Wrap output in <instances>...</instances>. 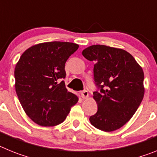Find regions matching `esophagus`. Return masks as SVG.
<instances>
[{
	"mask_svg": "<svg viewBox=\"0 0 157 157\" xmlns=\"http://www.w3.org/2000/svg\"><path fill=\"white\" fill-rule=\"evenodd\" d=\"M88 96H89L88 91L86 90H82L81 92V97L83 98V99H86V98H88Z\"/></svg>",
	"mask_w": 157,
	"mask_h": 157,
	"instance_id": "34e87169",
	"label": "esophagus"
}]
</instances>
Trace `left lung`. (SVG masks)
Wrapping results in <instances>:
<instances>
[{"instance_id": "left-lung-1", "label": "left lung", "mask_w": 157, "mask_h": 157, "mask_svg": "<svg viewBox=\"0 0 157 157\" xmlns=\"http://www.w3.org/2000/svg\"><path fill=\"white\" fill-rule=\"evenodd\" d=\"M94 61L98 112L90 117L96 128L110 132L131 119L143 99L144 72L132 55L121 48L94 45L82 51Z\"/></svg>"}]
</instances>
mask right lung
Instances as JSON below:
<instances>
[{
    "label": "right lung",
    "mask_w": 157,
    "mask_h": 157,
    "mask_svg": "<svg viewBox=\"0 0 157 157\" xmlns=\"http://www.w3.org/2000/svg\"><path fill=\"white\" fill-rule=\"evenodd\" d=\"M78 45L51 41L25 51L15 68L16 91L26 114L35 123L53 127L63 123L78 97L69 92L63 79L65 63Z\"/></svg>",
    "instance_id": "right-lung-1"
}]
</instances>
